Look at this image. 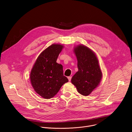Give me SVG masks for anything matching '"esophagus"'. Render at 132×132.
<instances>
[{"label": "esophagus", "instance_id": "obj_1", "mask_svg": "<svg viewBox=\"0 0 132 132\" xmlns=\"http://www.w3.org/2000/svg\"><path fill=\"white\" fill-rule=\"evenodd\" d=\"M68 81H71V77H68Z\"/></svg>", "mask_w": 132, "mask_h": 132}]
</instances>
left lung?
<instances>
[{"mask_svg":"<svg viewBox=\"0 0 132 132\" xmlns=\"http://www.w3.org/2000/svg\"><path fill=\"white\" fill-rule=\"evenodd\" d=\"M73 51L77 59L78 71L71 82L79 93L88 96L97 88L102 79L98 59L91 49L83 45H77Z\"/></svg>","mask_w":132,"mask_h":132,"instance_id":"obj_1","label":"left lung"}]
</instances>
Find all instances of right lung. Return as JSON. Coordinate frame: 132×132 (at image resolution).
Masks as SVG:
<instances>
[{"instance_id": "right-lung-1", "label": "right lung", "mask_w": 132, "mask_h": 132, "mask_svg": "<svg viewBox=\"0 0 132 132\" xmlns=\"http://www.w3.org/2000/svg\"><path fill=\"white\" fill-rule=\"evenodd\" d=\"M60 43H53L44 50L36 59L30 73L34 90L45 99L54 97L62 86L68 81L63 75V66L56 63L64 48Z\"/></svg>"}]
</instances>
